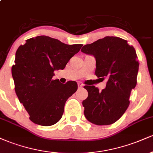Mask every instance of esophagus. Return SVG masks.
Masks as SVG:
<instances>
[{
  "instance_id": "34e87169",
  "label": "esophagus",
  "mask_w": 153,
  "mask_h": 153,
  "mask_svg": "<svg viewBox=\"0 0 153 153\" xmlns=\"http://www.w3.org/2000/svg\"><path fill=\"white\" fill-rule=\"evenodd\" d=\"M78 85L79 88H81L83 87V85H82L81 82H78Z\"/></svg>"
}]
</instances>
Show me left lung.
I'll use <instances>...</instances> for the list:
<instances>
[{
    "label": "left lung",
    "instance_id": "1",
    "mask_svg": "<svg viewBox=\"0 0 153 153\" xmlns=\"http://www.w3.org/2000/svg\"><path fill=\"white\" fill-rule=\"evenodd\" d=\"M81 52L94 56L96 75L107 80L101 91L94 85L84 86L88 93L82 101L84 115L96 125L113 124L127 109L131 91L137 85L139 62L136 51L122 38L106 36L84 45Z\"/></svg>",
    "mask_w": 153,
    "mask_h": 153
}]
</instances>
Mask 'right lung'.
Masks as SVG:
<instances>
[{
  "instance_id": "add662e5",
  "label": "right lung",
  "mask_w": 153,
  "mask_h": 153,
  "mask_svg": "<svg viewBox=\"0 0 153 153\" xmlns=\"http://www.w3.org/2000/svg\"><path fill=\"white\" fill-rule=\"evenodd\" d=\"M26 42L16 52L11 69L16 94L31 122L53 125L62 118L66 101L78 89L75 81L62 84L54 80V72L64 69L82 45H66L47 36Z\"/></svg>"
}]
</instances>
